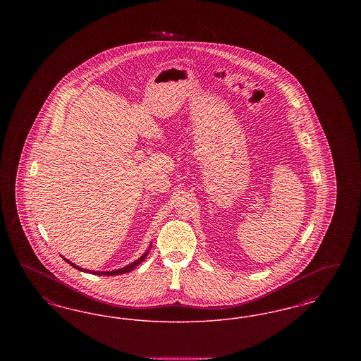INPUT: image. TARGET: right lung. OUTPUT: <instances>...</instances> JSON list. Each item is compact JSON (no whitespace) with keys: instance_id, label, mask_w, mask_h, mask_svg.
<instances>
[{"instance_id":"add662e5","label":"right lung","mask_w":361,"mask_h":361,"mask_svg":"<svg viewBox=\"0 0 361 361\" xmlns=\"http://www.w3.org/2000/svg\"><path fill=\"white\" fill-rule=\"evenodd\" d=\"M150 249H152V245L147 247V250L140 256V257L135 259L134 262H131V264H128V265H126L124 268H121V269H115V271H89V269H84V268H81V267H78V265H75V264H73L71 261L69 259H66V258L63 257L65 261H68V264H70L71 267H74L75 269H78V271H81V272H89V274H93V275L97 276H116L121 275V274H127V272H130V271H133L134 268H137V265L145 259V258L147 257V255H149V252H150Z\"/></svg>"}]
</instances>
